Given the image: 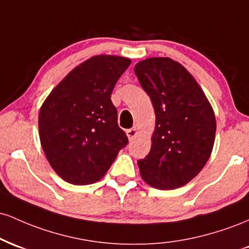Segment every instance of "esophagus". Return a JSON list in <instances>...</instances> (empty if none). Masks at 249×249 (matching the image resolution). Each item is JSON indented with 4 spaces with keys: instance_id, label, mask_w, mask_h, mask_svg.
<instances>
[{
    "instance_id": "esophagus-1",
    "label": "esophagus",
    "mask_w": 249,
    "mask_h": 249,
    "mask_svg": "<svg viewBox=\"0 0 249 249\" xmlns=\"http://www.w3.org/2000/svg\"><path fill=\"white\" fill-rule=\"evenodd\" d=\"M137 134H138V130H137L136 127L128 128V130H126V136H127L128 141H132L133 138H136Z\"/></svg>"
}]
</instances>
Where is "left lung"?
Returning <instances> with one entry per match:
<instances>
[{"instance_id": "8db88e82", "label": "left lung", "mask_w": 249, "mask_h": 249, "mask_svg": "<svg viewBox=\"0 0 249 249\" xmlns=\"http://www.w3.org/2000/svg\"><path fill=\"white\" fill-rule=\"evenodd\" d=\"M134 73L156 115L151 150L138 160L139 173L158 190L184 186L212 153L216 130L212 105L186 68L168 57L138 62Z\"/></svg>"}]
</instances>
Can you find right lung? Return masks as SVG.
<instances>
[{"label":"right lung","mask_w":249,"mask_h":249,"mask_svg":"<svg viewBox=\"0 0 249 249\" xmlns=\"http://www.w3.org/2000/svg\"><path fill=\"white\" fill-rule=\"evenodd\" d=\"M131 59L97 55L77 65L43 102L39 141L50 166L72 185L105 176L127 137L117 123L111 93Z\"/></svg>","instance_id":"add662e5"}]
</instances>
